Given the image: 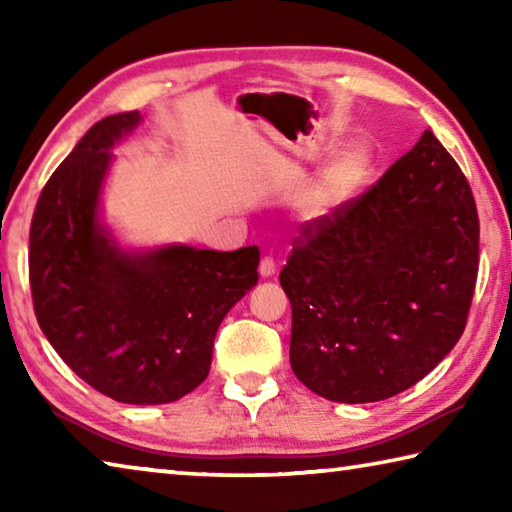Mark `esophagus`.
<instances>
[{"label":"esophagus","instance_id":"34e87169","mask_svg":"<svg viewBox=\"0 0 512 512\" xmlns=\"http://www.w3.org/2000/svg\"><path fill=\"white\" fill-rule=\"evenodd\" d=\"M259 273H262V277H271L275 273V259L264 255L262 262H259Z\"/></svg>","mask_w":512,"mask_h":512}]
</instances>
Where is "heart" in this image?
<instances>
[{"instance_id": "heart-1", "label": "heart", "mask_w": 512, "mask_h": 512, "mask_svg": "<svg viewBox=\"0 0 512 512\" xmlns=\"http://www.w3.org/2000/svg\"><path fill=\"white\" fill-rule=\"evenodd\" d=\"M370 164V155L361 146H354L341 153L329 167L323 171V176L316 180L314 189L307 196V212L309 214H325L334 205L343 203L354 189L361 185L366 178Z\"/></svg>"}]
</instances>
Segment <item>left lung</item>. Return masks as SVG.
Instances as JSON below:
<instances>
[{"label": "left lung", "instance_id": "8db88e82", "mask_svg": "<svg viewBox=\"0 0 512 512\" xmlns=\"http://www.w3.org/2000/svg\"><path fill=\"white\" fill-rule=\"evenodd\" d=\"M479 273L470 183L431 131L375 185L307 221L280 273L291 368L332 402H379L443 361Z\"/></svg>", "mask_w": 512, "mask_h": 512}]
</instances>
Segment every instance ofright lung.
<instances>
[{
	"label": "right lung",
	"mask_w": 512,
	"mask_h": 512,
	"mask_svg": "<svg viewBox=\"0 0 512 512\" xmlns=\"http://www.w3.org/2000/svg\"><path fill=\"white\" fill-rule=\"evenodd\" d=\"M140 112L94 124L40 192L29 232L38 325L94 391L167 404L203 384L221 320L257 284L259 248L169 246L126 255L97 221L112 144Z\"/></svg>",
	"instance_id": "1"
}]
</instances>
